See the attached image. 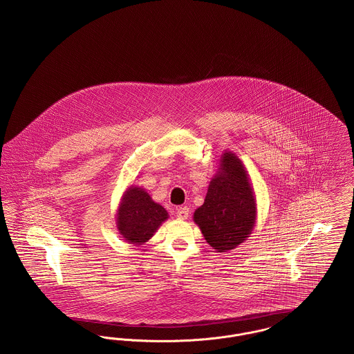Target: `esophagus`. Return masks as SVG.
<instances>
[{
	"label": "esophagus",
	"instance_id": "1",
	"mask_svg": "<svg viewBox=\"0 0 354 354\" xmlns=\"http://www.w3.org/2000/svg\"><path fill=\"white\" fill-rule=\"evenodd\" d=\"M189 209L187 207H178L176 208V216L179 219H187Z\"/></svg>",
	"mask_w": 354,
	"mask_h": 354
}]
</instances>
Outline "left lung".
I'll list each match as a JSON object with an SVG mask.
<instances>
[{"mask_svg":"<svg viewBox=\"0 0 354 354\" xmlns=\"http://www.w3.org/2000/svg\"><path fill=\"white\" fill-rule=\"evenodd\" d=\"M219 174L208 186L205 203L194 214L208 245L216 251L235 249L254 226L255 199L248 174L234 153H223Z\"/></svg>","mask_w":354,"mask_h":354,"instance_id":"1","label":"left lung"}]
</instances>
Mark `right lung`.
I'll use <instances>...</instances> for the list:
<instances>
[{"mask_svg": "<svg viewBox=\"0 0 354 354\" xmlns=\"http://www.w3.org/2000/svg\"><path fill=\"white\" fill-rule=\"evenodd\" d=\"M168 218L166 209L152 202L145 189L131 187L118 212V229L128 242L142 245Z\"/></svg>", "mask_w": 354, "mask_h": 354, "instance_id": "obj_1", "label": "right lung"}]
</instances>
